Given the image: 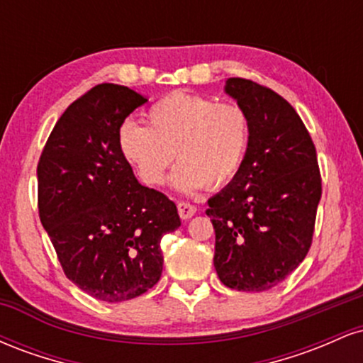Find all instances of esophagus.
Masks as SVG:
<instances>
[{
	"label": "esophagus",
	"mask_w": 363,
	"mask_h": 363,
	"mask_svg": "<svg viewBox=\"0 0 363 363\" xmlns=\"http://www.w3.org/2000/svg\"><path fill=\"white\" fill-rule=\"evenodd\" d=\"M177 211L182 220H187L196 213V206L189 205V203H177Z\"/></svg>",
	"instance_id": "34e87169"
}]
</instances>
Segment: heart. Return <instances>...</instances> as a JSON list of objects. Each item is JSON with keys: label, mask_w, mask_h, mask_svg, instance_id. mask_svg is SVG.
Masks as SVG:
<instances>
[{"label": "heart", "mask_w": 363, "mask_h": 363, "mask_svg": "<svg viewBox=\"0 0 363 363\" xmlns=\"http://www.w3.org/2000/svg\"><path fill=\"white\" fill-rule=\"evenodd\" d=\"M148 126L126 121L118 143L141 181L160 186L176 155L172 184L181 193L218 189L237 176L249 145V118L234 102L174 91L147 112Z\"/></svg>", "instance_id": "b5f03b06"}]
</instances>
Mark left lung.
Listing matches in <instances>:
<instances>
[{
    "instance_id": "1",
    "label": "left lung",
    "mask_w": 363,
    "mask_h": 363,
    "mask_svg": "<svg viewBox=\"0 0 363 363\" xmlns=\"http://www.w3.org/2000/svg\"><path fill=\"white\" fill-rule=\"evenodd\" d=\"M225 94L249 118V145L237 176L208 199L213 264L225 286L273 289L309 252L320 199L318 157L302 119L277 91L228 78Z\"/></svg>"
}]
</instances>
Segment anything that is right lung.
<instances>
[{
    "label": "right lung",
    "instance_id": "1",
    "mask_svg": "<svg viewBox=\"0 0 363 363\" xmlns=\"http://www.w3.org/2000/svg\"><path fill=\"white\" fill-rule=\"evenodd\" d=\"M147 101L123 85L94 86L62 112L37 165L40 222L65 274L104 302L152 289L162 237L181 227L176 205L141 186L119 150V128Z\"/></svg>",
    "mask_w": 363,
    "mask_h": 363
}]
</instances>
